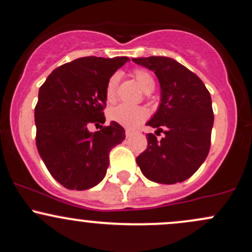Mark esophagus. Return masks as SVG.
Segmentation results:
<instances>
[{
	"label": "esophagus",
	"instance_id": "obj_1",
	"mask_svg": "<svg viewBox=\"0 0 252 252\" xmlns=\"http://www.w3.org/2000/svg\"><path fill=\"white\" fill-rule=\"evenodd\" d=\"M133 134H134V131L133 130H126V137H130V136H133Z\"/></svg>",
	"mask_w": 252,
	"mask_h": 252
}]
</instances>
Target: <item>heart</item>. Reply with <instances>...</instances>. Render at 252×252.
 Wrapping results in <instances>:
<instances>
[{
  "mask_svg": "<svg viewBox=\"0 0 252 252\" xmlns=\"http://www.w3.org/2000/svg\"><path fill=\"white\" fill-rule=\"evenodd\" d=\"M134 77L145 92L150 93L153 91L156 82L148 71L137 68V70L134 71ZM118 78L119 76L117 73H115V75H112L108 78L107 83H106L105 96L108 102H112L116 99ZM107 116L111 121L116 122V123L121 124V126H126V128H134V126H136L137 124H140L147 118V111L142 107H135V106L121 104L115 106V107H111L108 110Z\"/></svg>",
  "mask_w": 252,
  "mask_h": 252,
  "instance_id": "obj_1",
  "label": "heart"
}]
</instances>
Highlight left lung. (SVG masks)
Here are the masks:
<instances>
[{"label":"left lung","instance_id":"8db88e82","mask_svg":"<svg viewBox=\"0 0 252 252\" xmlns=\"http://www.w3.org/2000/svg\"><path fill=\"white\" fill-rule=\"evenodd\" d=\"M133 62L153 71L159 81L160 104L147 126L165 134L161 140L147 134V148L136 158L137 165L157 184L185 181L199 169L210 150V93L195 73L171 58H134Z\"/></svg>","mask_w":252,"mask_h":252}]
</instances>
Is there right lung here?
<instances>
[{
	"label": "right lung",
	"instance_id": "right-lung-1",
	"mask_svg": "<svg viewBox=\"0 0 252 252\" xmlns=\"http://www.w3.org/2000/svg\"><path fill=\"white\" fill-rule=\"evenodd\" d=\"M126 57L79 58L55 68L38 92L36 145L47 169L65 189L83 190L105 177L108 155L126 139L116 122L91 133L88 124L105 123V88Z\"/></svg>",
	"mask_w": 252,
	"mask_h": 252
}]
</instances>
